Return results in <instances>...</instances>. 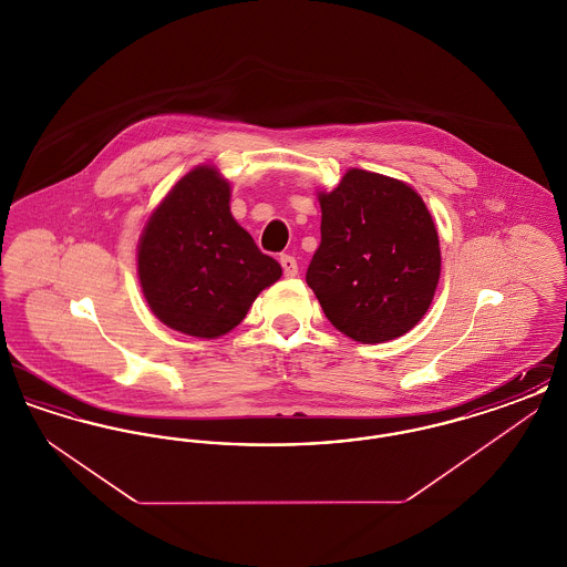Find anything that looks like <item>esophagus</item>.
Here are the masks:
<instances>
[{
	"mask_svg": "<svg viewBox=\"0 0 567 567\" xmlns=\"http://www.w3.org/2000/svg\"><path fill=\"white\" fill-rule=\"evenodd\" d=\"M280 266H282V271H285V276H287V278H293V276H297L296 257H291V255H282V257H280Z\"/></svg>",
	"mask_w": 567,
	"mask_h": 567,
	"instance_id": "1",
	"label": "esophagus"
}]
</instances>
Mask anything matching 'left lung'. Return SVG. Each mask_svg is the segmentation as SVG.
<instances>
[{
	"instance_id": "1",
	"label": "left lung",
	"mask_w": 567,
	"mask_h": 567,
	"mask_svg": "<svg viewBox=\"0 0 567 567\" xmlns=\"http://www.w3.org/2000/svg\"><path fill=\"white\" fill-rule=\"evenodd\" d=\"M317 197L321 246L306 282L324 317L361 344L404 336L430 310L442 266L423 197L404 181L359 167Z\"/></svg>"
}]
</instances>
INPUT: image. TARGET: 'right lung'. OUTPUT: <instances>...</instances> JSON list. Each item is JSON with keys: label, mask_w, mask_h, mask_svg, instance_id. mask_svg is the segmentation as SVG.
<instances>
[{"label": "right lung", "mask_w": 567, "mask_h": 567, "mask_svg": "<svg viewBox=\"0 0 567 567\" xmlns=\"http://www.w3.org/2000/svg\"><path fill=\"white\" fill-rule=\"evenodd\" d=\"M215 165L187 172L153 210L137 243V278L153 315L185 336L215 340L243 323L282 268L229 210Z\"/></svg>", "instance_id": "right-lung-1"}]
</instances>
